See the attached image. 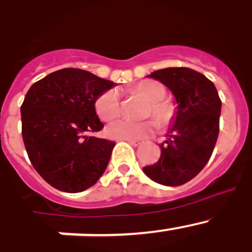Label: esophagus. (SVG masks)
Wrapping results in <instances>:
<instances>
[{"instance_id": "34e87169", "label": "esophagus", "mask_w": 252, "mask_h": 252, "mask_svg": "<svg viewBox=\"0 0 252 252\" xmlns=\"http://www.w3.org/2000/svg\"><path fill=\"white\" fill-rule=\"evenodd\" d=\"M125 141H127L128 144H131L132 146L141 145V141H140V140H125Z\"/></svg>"}]
</instances>
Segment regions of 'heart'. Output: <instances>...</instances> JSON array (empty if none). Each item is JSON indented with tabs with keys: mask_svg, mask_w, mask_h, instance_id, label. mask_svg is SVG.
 <instances>
[{
	"mask_svg": "<svg viewBox=\"0 0 252 252\" xmlns=\"http://www.w3.org/2000/svg\"><path fill=\"white\" fill-rule=\"evenodd\" d=\"M133 92L141 95L149 106L146 107L144 116L151 115L160 125H164L171 119L173 107L168 102L161 101L165 97V88L155 81L140 82ZM95 112L104 121H111L121 113V101L117 91L110 90L102 93L95 101ZM155 128V124L151 120L146 121H126L119 120L110 124L106 127V133L111 139L117 140H136L148 136Z\"/></svg>",
	"mask_w": 252,
	"mask_h": 252,
	"instance_id": "b5f03b06",
	"label": "heart"
}]
</instances>
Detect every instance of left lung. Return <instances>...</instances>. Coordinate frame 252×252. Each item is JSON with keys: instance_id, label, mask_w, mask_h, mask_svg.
Wrapping results in <instances>:
<instances>
[{"instance_id": "obj_1", "label": "left lung", "mask_w": 252, "mask_h": 252, "mask_svg": "<svg viewBox=\"0 0 252 252\" xmlns=\"http://www.w3.org/2000/svg\"><path fill=\"white\" fill-rule=\"evenodd\" d=\"M148 77L168 87L177 110L166 140L160 144V159L142 170L162 186H182L193 179L212 155L220 132L221 99L215 84L190 68L160 69Z\"/></svg>"}]
</instances>
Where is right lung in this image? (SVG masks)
<instances>
[{"mask_svg":"<svg viewBox=\"0 0 252 252\" xmlns=\"http://www.w3.org/2000/svg\"><path fill=\"white\" fill-rule=\"evenodd\" d=\"M116 83L83 69L64 68L30 87L21 106L22 139L35 170L62 192L94 186L115 142L91 133L103 124L95 101Z\"/></svg>","mask_w":252,"mask_h":252,"instance_id":"obj_1","label":"right lung"}]
</instances>
